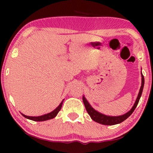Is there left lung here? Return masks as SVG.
Listing matches in <instances>:
<instances>
[{
  "instance_id": "left-lung-1",
  "label": "left lung",
  "mask_w": 153,
  "mask_h": 153,
  "mask_svg": "<svg viewBox=\"0 0 153 153\" xmlns=\"http://www.w3.org/2000/svg\"><path fill=\"white\" fill-rule=\"evenodd\" d=\"M142 73V72H141ZM142 75V85L140 87V92H139L136 101H135L134 106H132V108H131L130 111L126 113L125 114H123L122 116H118V117H111V116H106L103 114L99 113V111H96L94 108H92V106H91L90 103L88 102L86 99L85 98V96H82V101H83L84 105H85V109H86L87 112L88 113V114L90 115L91 119L95 121L96 122L99 123V124H104V125H114V124H119V123L124 122L125 119H127L128 117L130 116L131 114L133 113L135 108H136L137 106L139 101H140V97H141L142 93H143V88H144V84H145V78L143 73L141 74Z\"/></svg>"
}]
</instances>
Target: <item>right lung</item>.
Returning a JSON list of instances; mask_svg holds the SVG:
<instances>
[{"instance_id":"1","label":"right lung","mask_w":153,"mask_h":153,"mask_svg":"<svg viewBox=\"0 0 153 153\" xmlns=\"http://www.w3.org/2000/svg\"><path fill=\"white\" fill-rule=\"evenodd\" d=\"M63 101H64V100H63ZM63 101L60 103V104H59V106H57V108H56L53 111L50 112V113L47 114H45V115H42V116H39V117H29V116H26V115L23 114H22L24 116L25 118L31 119V120H33V121H36V122H42V121L49 120V119L54 118V117L57 116V114H58V112L59 111H60L61 108H62Z\"/></svg>"}]
</instances>
